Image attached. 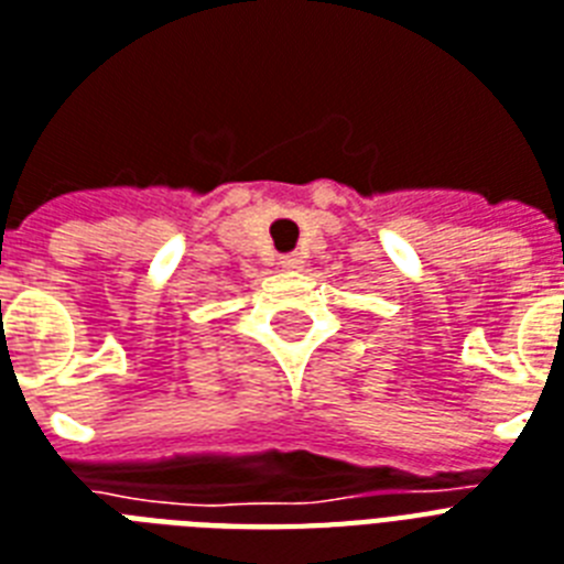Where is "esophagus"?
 Here are the masks:
<instances>
[{
	"mask_svg": "<svg viewBox=\"0 0 564 564\" xmlns=\"http://www.w3.org/2000/svg\"><path fill=\"white\" fill-rule=\"evenodd\" d=\"M281 265L283 269H290V272H299L301 265H304V257H301V253H283Z\"/></svg>",
	"mask_w": 564,
	"mask_h": 564,
	"instance_id": "1",
	"label": "esophagus"
}]
</instances>
